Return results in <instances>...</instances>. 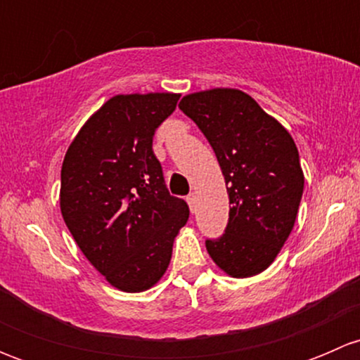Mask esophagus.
<instances>
[{"label": "esophagus", "mask_w": 360, "mask_h": 360, "mask_svg": "<svg viewBox=\"0 0 360 360\" xmlns=\"http://www.w3.org/2000/svg\"><path fill=\"white\" fill-rule=\"evenodd\" d=\"M195 200H197V197H195V193H190L186 197V202H188V205H190V210L191 212H193V209H195Z\"/></svg>", "instance_id": "1"}]
</instances>
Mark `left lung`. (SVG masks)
Listing matches in <instances>:
<instances>
[{"label":"left lung","mask_w":360,"mask_h":360,"mask_svg":"<svg viewBox=\"0 0 360 360\" xmlns=\"http://www.w3.org/2000/svg\"><path fill=\"white\" fill-rule=\"evenodd\" d=\"M179 110L212 146L230 198L223 237L205 240L214 263L235 278L266 270L291 235L304 176L291 134L238 89L188 94Z\"/></svg>","instance_id":"obj_1"}]
</instances>
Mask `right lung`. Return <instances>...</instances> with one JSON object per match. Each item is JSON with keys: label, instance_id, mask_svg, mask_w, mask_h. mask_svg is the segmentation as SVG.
<instances>
[{"label": "right lung", "instance_id": "add662e5", "mask_svg": "<svg viewBox=\"0 0 360 360\" xmlns=\"http://www.w3.org/2000/svg\"><path fill=\"white\" fill-rule=\"evenodd\" d=\"M179 94H118L69 144L60 212L72 238L112 288L141 292L163 277L174 238L190 217L169 193L153 136Z\"/></svg>", "mask_w": 360, "mask_h": 360}]
</instances>
